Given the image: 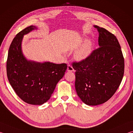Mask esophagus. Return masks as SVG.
Segmentation results:
<instances>
[{
  "mask_svg": "<svg viewBox=\"0 0 133 133\" xmlns=\"http://www.w3.org/2000/svg\"><path fill=\"white\" fill-rule=\"evenodd\" d=\"M67 70L68 71H74V69H73V67H72L70 64H69L68 66H67Z\"/></svg>",
  "mask_w": 133,
  "mask_h": 133,
  "instance_id": "obj_1",
  "label": "esophagus"
}]
</instances>
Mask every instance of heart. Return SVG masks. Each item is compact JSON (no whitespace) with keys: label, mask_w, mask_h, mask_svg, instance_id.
<instances>
[{"label":"heart","mask_w":133,"mask_h":133,"mask_svg":"<svg viewBox=\"0 0 133 133\" xmlns=\"http://www.w3.org/2000/svg\"><path fill=\"white\" fill-rule=\"evenodd\" d=\"M93 44L90 41H87L85 44L76 52L75 57L78 60H82L85 59L90 55L92 51Z\"/></svg>","instance_id":"heart-1"}]
</instances>
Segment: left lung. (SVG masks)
I'll return each instance as SVG.
<instances>
[{
	"label": "left lung",
	"instance_id": "left-lung-1",
	"mask_svg": "<svg viewBox=\"0 0 133 133\" xmlns=\"http://www.w3.org/2000/svg\"><path fill=\"white\" fill-rule=\"evenodd\" d=\"M99 33V48L88 57L73 62L75 88L85 104L106 102L116 93L124 72V59L117 39L106 29L94 26Z\"/></svg>",
	"mask_w": 133,
	"mask_h": 133
}]
</instances>
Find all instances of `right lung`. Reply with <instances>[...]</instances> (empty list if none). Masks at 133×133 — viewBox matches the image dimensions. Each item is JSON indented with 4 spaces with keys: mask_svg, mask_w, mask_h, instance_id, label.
<instances>
[{
    "mask_svg": "<svg viewBox=\"0 0 133 133\" xmlns=\"http://www.w3.org/2000/svg\"><path fill=\"white\" fill-rule=\"evenodd\" d=\"M35 29V26H29L14 37L9 49L6 71L10 85L23 102L41 105L50 98L67 66L66 63H40L26 59L21 50L22 40L23 35Z\"/></svg>",
    "mask_w": 133,
    "mask_h": 133,
    "instance_id": "right-lung-1",
    "label": "right lung"
}]
</instances>
